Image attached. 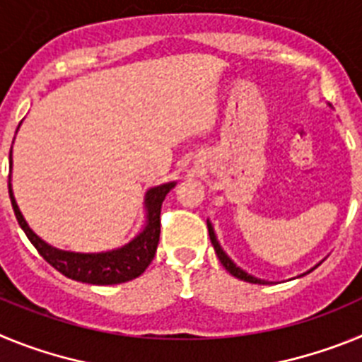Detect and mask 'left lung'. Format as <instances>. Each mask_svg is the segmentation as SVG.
<instances>
[{
  "mask_svg": "<svg viewBox=\"0 0 362 362\" xmlns=\"http://www.w3.org/2000/svg\"><path fill=\"white\" fill-rule=\"evenodd\" d=\"M206 225H209L210 241H212L214 248H216V254H217V257H219L221 264H223V267H225L226 270H228L230 274H232L233 277H238V279H241V281H246V283H254V284H267V283H264V281L257 279V277L250 276V274H246V272H245V270H241V268H239V267H235V264H233V261H232V259H230L228 255H226L225 252H223V248H221L219 241H217V239H216V233H214V228H212V225H210V223H206Z\"/></svg>",
  "mask_w": 362,
  "mask_h": 362,
  "instance_id": "obj_1",
  "label": "left lung"
}]
</instances>
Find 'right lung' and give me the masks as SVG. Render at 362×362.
<instances>
[{"label":"right lung","mask_w":362,"mask_h":362,"mask_svg":"<svg viewBox=\"0 0 362 362\" xmlns=\"http://www.w3.org/2000/svg\"><path fill=\"white\" fill-rule=\"evenodd\" d=\"M11 165H12V150H11ZM175 187V183H166L146 192V226L136 239L124 245L123 248L103 254H74L52 248L45 241H41L36 233L28 228L27 221L23 219L16 204L12 188L8 185L12 209H14L16 219L19 226L27 233L28 241L34 245L41 257L56 268L59 274L79 283L88 284H119L139 277L143 272L152 263L156 250H158L159 233H161V204L166 194Z\"/></svg>","instance_id":"1"}]
</instances>
